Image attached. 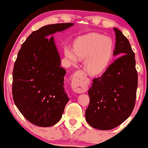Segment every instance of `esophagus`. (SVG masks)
I'll list each match as a JSON object with an SVG mask.
<instances>
[{"mask_svg": "<svg viewBox=\"0 0 148 148\" xmlns=\"http://www.w3.org/2000/svg\"><path fill=\"white\" fill-rule=\"evenodd\" d=\"M82 75L79 72H76L72 76V88L76 93H83L87 91L88 84Z\"/></svg>", "mask_w": 148, "mask_h": 148, "instance_id": "34e87169", "label": "esophagus"}]
</instances>
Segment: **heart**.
<instances>
[{
    "label": "heart",
    "mask_w": 148,
    "mask_h": 148,
    "mask_svg": "<svg viewBox=\"0 0 148 148\" xmlns=\"http://www.w3.org/2000/svg\"><path fill=\"white\" fill-rule=\"evenodd\" d=\"M74 51L68 47L64 49L65 56L73 64L77 58L84 60L85 70L91 75L102 73L109 65L114 51L111 38L97 33L83 35L76 40Z\"/></svg>",
    "instance_id": "obj_1"
}]
</instances>
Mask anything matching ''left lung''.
<instances>
[{"mask_svg": "<svg viewBox=\"0 0 148 148\" xmlns=\"http://www.w3.org/2000/svg\"><path fill=\"white\" fill-rule=\"evenodd\" d=\"M115 32V56H120L101 76L95 78L88 90L86 119L93 128L109 130L125 122L133 111L138 87L135 54L128 39Z\"/></svg>", "mask_w": 148, "mask_h": 148, "instance_id": "8db88e82", "label": "left lung"}]
</instances>
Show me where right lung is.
Returning a JSON list of instances; mask_svg holds the SVG:
<instances>
[{
    "mask_svg": "<svg viewBox=\"0 0 148 148\" xmlns=\"http://www.w3.org/2000/svg\"><path fill=\"white\" fill-rule=\"evenodd\" d=\"M72 23L47 25L33 31L18 53L12 72L14 103L27 120L39 127L56 124L69 98L64 89L66 71L50 35Z\"/></svg>",
    "mask_w": 148,
    "mask_h": 148,
    "instance_id": "right-lung-1",
    "label": "right lung"
}]
</instances>
